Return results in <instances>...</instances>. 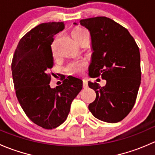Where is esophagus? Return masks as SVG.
<instances>
[{
	"label": "esophagus",
	"mask_w": 155,
	"mask_h": 155,
	"mask_svg": "<svg viewBox=\"0 0 155 155\" xmlns=\"http://www.w3.org/2000/svg\"><path fill=\"white\" fill-rule=\"evenodd\" d=\"M82 82H83V87H84V88H86V87H87V80H85V79H83V80H82Z\"/></svg>",
	"instance_id": "obj_1"
}]
</instances>
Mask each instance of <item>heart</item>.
Wrapping results in <instances>:
<instances>
[{
    "instance_id": "obj_1",
    "label": "heart",
    "mask_w": 155,
    "mask_h": 155,
    "mask_svg": "<svg viewBox=\"0 0 155 155\" xmlns=\"http://www.w3.org/2000/svg\"><path fill=\"white\" fill-rule=\"evenodd\" d=\"M71 35L73 40H75V42L79 45L83 41L89 40L88 32L85 29L81 28H76L73 29L71 32ZM85 67V62L83 61H74L72 62L68 65L67 70L70 74L76 75L79 74Z\"/></svg>"
}]
</instances>
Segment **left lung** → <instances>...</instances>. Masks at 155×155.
<instances>
[{
    "mask_svg": "<svg viewBox=\"0 0 155 155\" xmlns=\"http://www.w3.org/2000/svg\"><path fill=\"white\" fill-rule=\"evenodd\" d=\"M79 23L91 37L89 76L107 80L104 87L88 82L96 93L88 109L101 121L118 122L129 114L137 99L141 82L140 48L127 29L111 18L97 16Z\"/></svg>",
    "mask_w": 155,
    "mask_h": 155,
    "instance_id": "left-lung-1",
    "label": "left lung"
}]
</instances>
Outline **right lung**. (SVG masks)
I'll use <instances>...</instances> for the list:
<instances>
[{"label": "right lung", "mask_w": 155, "mask_h": 155, "mask_svg": "<svg viewBox=\"0 0 155 155\" xmlns=\"http://www.w3.org/2000/svg\"><path fill=\"white\" fill-rule=\"evenodd\" d=\"M63 22L42 23L21 37L15 48L11 69L17 99L28 117L44 129L64 122L72 101L82 88V81L73 76L50 87L49 71L54 65L51 45Z\"/></svg>", "instance_id": "obj_1"}]
</instances>
